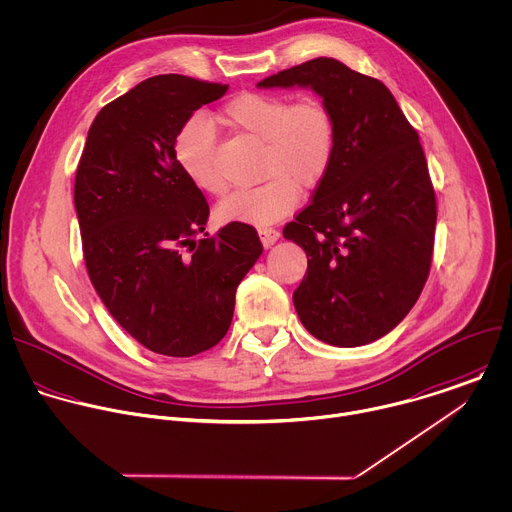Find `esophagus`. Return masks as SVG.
Segmentation results:
<instances>
[{
  "mask_svg": "<svg viewBox=\"0 0 512 512\" xmlns=\"http://www.w3.org/2000/svg\"><path fill=\"white\" fill-rule=\"evenodd\" d=\"M258 236H260L264 248H270L280 238V232L274 228H258Z\"/></svg>",
  "mask_w": 512,
  "mask_h": 512,
  "instance_id": "esophagus-1",
  "label": "esophagus"
}]
</instances>
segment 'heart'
I'll list each match as a JSON object with an SVG mask.
<instances>
[{"mask_svg":"<svg viewBox=\"0 0 512 512\" xmlns=\"http://www.w3.org/2000/svg\"><path fill=\"white\" fill-rule=\"evenodd\" d=\"M228 124L262 140L260 174L252 188H240L218 206L222 222L274 224L294 212L300 188H316L328 174L336 152V126L330 110L316 98L292 102L288 96L244 92L222 110ZM216 130L204 114L190 116L174 136V158L184 176L202 192L222 194L226 182L214 160Z\"/></svg>","mask_w":512,"mask_h":512,"instance_id":"obj_1","label":"heart"}]
</instances>
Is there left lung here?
<instances>
[{"mask_svg": "<svg viewBox=\"0 0 512 512\" xmlns=\"http://www.w3.org/2000/svg\"><path fill=\"white\" fill-rule=\"evenodd\" d=\"M292 86L312 88L336 126L326 178L282 232L308 256L294 308L318 340L362 346L388 334L426 284L436 226L426 158L380 80L316 58L258 82Z\"/></svg>", "mask_w": 512, "mask_h": 512, "instance_id": "left-lung-1", "label": "left lung"}]
</instances>
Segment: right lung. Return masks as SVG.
I'll return each mask as SVG.
<instances>
[{
    "label": "right lung",
    "instance_id": "right-lung-1",
    "mask_svg": "<svg viewBox=\"0 0 512 512\" xmlns=\"http://www.w3.org/2000/svg\"><path fill=\"white\" fill-rule=\"evenodd\" d=\"M226 84L154 76L100 110L78 164L74 204L90 280L116 322L164 356L216 346L236 288L262 254L250 224L204 232L208 202L174 158L178 128Z\"/></svg>",
    "mask_w": 512,
    "mask_h": 512
}]
</instances>
